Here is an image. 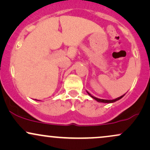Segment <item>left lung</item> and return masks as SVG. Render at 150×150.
I'll use <instances>...</instances> for the list:
<instances>
[{
  "mask_svg": "<svg viewBox=\"0 0 150 150\" xmlns=\"http://www.w3.org/2000/svg\"><path fill=\"white\" fill-rule=\"evenodd\" d=\"M88 93V94L89 95H90L91 97H92L93 99H95V100H97V101H99V102H103V103H113V102H115V101H118V100H119V99H121L122 97H123V96L125 95H122L121 97H118V98H116V99H113V100H108V99H98V98H97V97H93V96H92L90 94H89V92H87Z\"/></svg>",
  "mask_w": 150,
  "mask_h": 150,
  "instance_id": "1",
  "label": "left lung"
}]
</instances>
